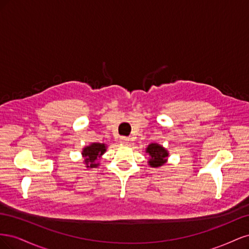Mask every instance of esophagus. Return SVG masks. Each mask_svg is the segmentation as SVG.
<instances>
[{
    "instance_id": "obj_1",
    "label": "esophagus",
    "mask_w": 249,
    "mask_h": 249,
    "mask_svg": "<svg viewBox=\"0 0 249 249\" xmlns=\"http://www.w3.org/2000/svg\"><path fill=\"white\" fill-rule=\"evenodd\" d=\"M129 141H130V138L129 137H120V142H122V143H125V144H126V143H129Z\"/></svg>"
}]
</instances>
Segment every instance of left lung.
Returning a JSON list of instances; mask_svg holds the SVG:
<instances>
[{"label": "left lung", "instance_id": "obj_1", "mask_svg": "<svg viewBox=\"0 0 249 249\" xmlns=\"http://www.w3.org/2000/svg\"><path fill=\"white\" fill-rule=\"evenodd\" d=\"M146 153L149 155L148 165L150 167H160L167 162V149L158 143H150L146 148Z\"/></svg>", "mask_w": 249, "mask_h": 249}]
</instances>
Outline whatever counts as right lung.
<instances>
[{
  "instance_id": "right-lung-1",
  "label": "right lung",
  "mask_w": 249,
  "mask_h": 249,
  "mask_svg": "<svg viewBox=\"0 0 249 249\" xmlns=\"http://www.w3.org/2000/svg\"><path fill=\"white\" fill-rule=\"evenodd\" d=\"M107 145L104 143H91V144L83 148L82 155L84 157V163L87 168H95L99 166L96 160L102 157V155L106 152Z\"/></svg>"
}]
</instances>
